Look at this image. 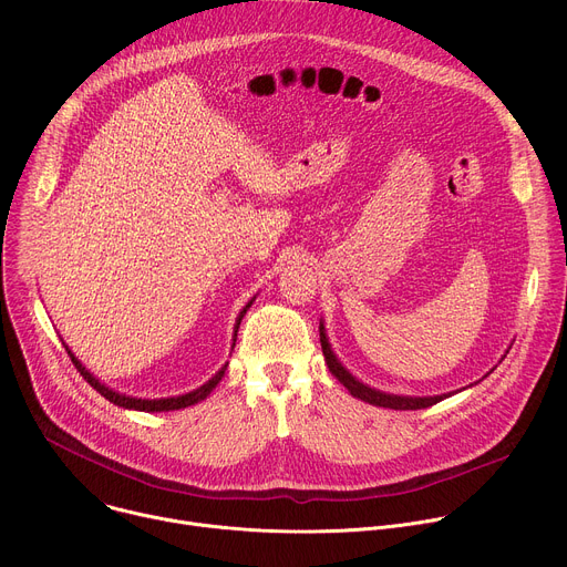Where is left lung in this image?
Instances as JSON below:
<instances>
[{
  "label": "left lung",
  "mask_w": 567,
  "mask_h": 567,
  "mask_svg": "<svg viewBox=\"0 0 567 567\" xmlns=\"http://www.w3.org/2000/svg\"><path fill=\"white\" fill-rule=\"evenodd\" d=\"M320 348H322V354H326V363L330 368V372L348 388V392L365 403H372V406H379V409H392V411H420V409H429L433 406V403L451 396V392H444V394H433V396H409V394H390V392H383V390H377V388H370L368 383L359 381L341 361L339 357L334 354L332 346H330V339H328V330H326V322H322L320 318ZM509 352V350H507ZM492 372V370H489ZM487 372V374H489ZM484 374V377H487Z\"/></svg>",
  "instance_id": "left-lung-1"
}]
</instances>
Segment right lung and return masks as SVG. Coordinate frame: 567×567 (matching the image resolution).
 Listing matches in <instances>:
<instances>
[{
    "mask_svg": "<svg viewBox=\"0 0 567 567\" xmlns=\"http://www.w3.org/2000/svg\"><path fill=\"white\" fill-rule=\"evenodd\" d=\"M254 300H256V296L239 309V313H237V318H235V326H233V346H235V339H237V330H239V322H241V318H245V313L249 311V307L254 305ZM62 346H64V350H66V354L71 357V361H73V365L78 368V372L83 374L85 379H87V383L96 390V392H101L107 401H112L114 406H121V409H127V411H143V413H168V411H182V409H188V406H195V403H199V401H204L213 390H215V385L221 381V377H224V372H226V365H221L204 385H199V388H195V390H190V392H186V394H177V396H161V399H141V396H132V394H125V392H118V390H114V388H110V385H105L99 377H94L83 363H80V359L69 350V346L62 341Z\"/></svg>",
    "mask_w": 567,
    "mask_h": 567,
    "instance_id": "1",
    "label": "right lung"
}]
</instances>
